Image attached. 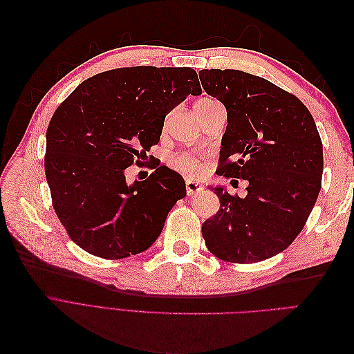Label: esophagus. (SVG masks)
Returning a JSON list of instances; mask_svg holds the SVG:
<instances>
[{"mask_svg":"<svg viewBox=\"0 0 354 354\" xmlns=\"http://www.w3.org/2000/svg\"><path fill=\"white\" fill-rule=\"evenodd\" d=\"M202 190H203V187H202V185L198 183V181H192V180L186 181V192H187L189 196H194V195L199 194V192H202Z\"/></svg>","mask_w":354,"mask_h":354,"instance_id":"1","label":"esophagus"}]
</instances>
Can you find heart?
I'll return each mask as SVG.
<instances>
[{"instance_id":"heart-1","label":"heart","mask_w":354,"mask_h":354,"mask_svg":"<svg viewBox=\"0 0 354 354\" xmlns=\"http://www.w3.org/2000/svg\"><path fill=\"white\" fill-rule=\"evenodd\" d=\"M203 100H209V99H203ZM203 100H201V102H203ZM171 165L190 177L199 176L203 169L199 155L192 153V152H181V153L174 155L173 159H171Z\"/></svg>"}]
</instances>
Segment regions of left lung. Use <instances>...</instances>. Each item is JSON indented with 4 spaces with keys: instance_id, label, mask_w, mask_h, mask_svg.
I'll list each match as a JSON object with an SVG mask.
<instances>
[{
    "instance_id": "left-lung-1",
    "label": "left lung",
    "mask_w": 354,
    "mask_h": 354,
    "mask_svg": "<svg viewBox=\"0 0 354 354\" xmlns=\"http://www.w3.org/2000/svg\"><path fill=\"white\" fill-rule=\"evenodd\" d=\"M199 78L227 111L218 174L248 181L245 198L209 187L220 209L202 224V236L221 260H267L294 242L320 192L324 149L315 120L294 94L255 75L202 69Z\"/></svg>"
}]
</instances>
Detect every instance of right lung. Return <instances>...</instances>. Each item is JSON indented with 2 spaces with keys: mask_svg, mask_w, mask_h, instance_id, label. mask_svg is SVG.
I'll return each mask as SVG.
<instances>
[{
  "mask_svg": "<svg viewBox=\"0 0 354 354\" xmlns=\"http://www.w3.org/2000/svg\"><path fill=\"white\" fill-rule=\"evenodd\" d=\"M202 93L192 68L102 72L75 88L47 128L46 177L53 207L84 251L118 260L146 251L186 196L183 177L153 165L128 185L125 169L158 143L165 116Z\"/></svg>",
  "mask_w": 354,
  "mask_h": 354,
  "instance_id": "1",
  "label": "right lung"
}]
</instances>
